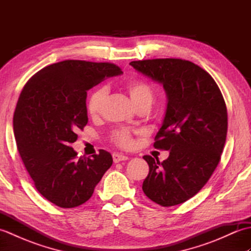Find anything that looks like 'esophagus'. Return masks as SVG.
Wrapping results in <instances>:
<instances>
[{
    "label": "esophagus",
    "mask_w": 251,
    "mask_h": 251,
    "mask_svg": "<svg viewBox=\"0 0 251 251\" xmlns=\"http://www.w3.org/2000/svg\"><path fill=\"white\" fill-rule=\"evenodd\" d=\"M128 159V156L124 155V154H119V153H114L113 154V161L114 163H120L122 161H127Z\"/></svg>",
    "instance_id": "obj_1"
}]
</instances>
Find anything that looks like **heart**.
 Here are the masks:
<instances>
[{
    "label": "heart",
    "mask_w": 251,
    "mask_h": 251,
    "mask_svg": "<svg viewBox=\"0 0 251 251\" xmlns=\"http://www.w3.org/2000/svg\"><path fill=\"white\" fill-rule=\"evenodd\" d=\"M125 87L137 108L140 105H150L152 103L154 98L153 88L145 79H130L125 84ZM106 93H108L106 89L102 87L90 94L87 100V111L92 117H97L100 115L106 97ZM112 141L121 148L128 149L134 145L132 131L129 129L116 130L112 134Z\"/></svg>",
    "instance_id": "b5f03b06"
}]
</instances>
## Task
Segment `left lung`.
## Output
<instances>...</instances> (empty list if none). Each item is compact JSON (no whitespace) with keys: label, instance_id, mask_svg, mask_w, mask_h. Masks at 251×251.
<instances>
[{"label":"left lung","instance_id":"1","mask_svg":"<svg viewBox=\"0 0 251 251\" xmlns=\"http://www.w3.org/2000/svg\"><path fill=\"white\" fill-rule=\"evenodd\" d=\"M137 71L163 84L168 102L154 148L170 151L164 162L150 155L145 194L163 207L190 200L220 162L227 132V110L220 88L204 69L176 59L131 61Z\"/></svg>","mask_w":251,"mask_h":251}]
</instances>
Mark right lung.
I'll use <instances>...</instances> for the list:
<instances>
[{
  "label": "right lung",
  "mask_w": 251,
  "mask_h": 251,
  "mask_svg": "<svg viewBox=\"0 0 251 251\" xmlns=\"http://www.w3.org/2000/svg\"><path fill=\"white\" fill-rule=\"evenodd\" d=\"M122 73L110 62L65 60L43 68L24 86L14 113L15 139L36 190L52 204H84L113 163L104 150L78 158L71 145L88 122L87 90Z\"/></svg>",
  "instance_id": "1"
}]
</instances>
